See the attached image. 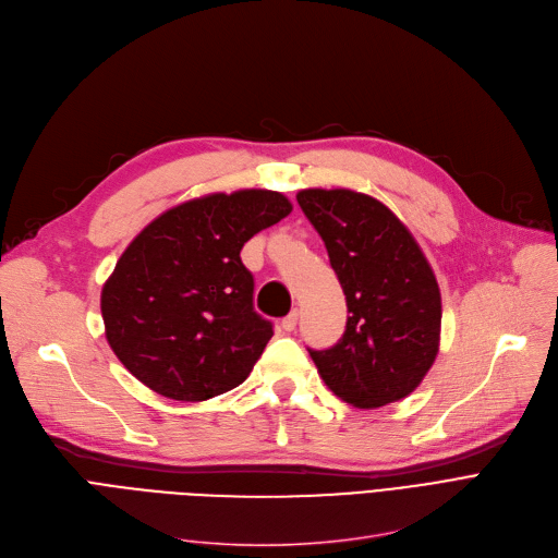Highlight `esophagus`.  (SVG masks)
<instances>
[{"mask_svg": "<svg viewBox=\"0 0 558 558\" xmlns=\"http://www.w3.org/2000/svg\"><path fill=\"white\" fill-rule=\"evenodd\" d=\"M296 324H299V310H291L284 318H282V330L284 332H294L296 330Z\"/></svg>", "mask_w": 558, "mask_h": 558, "instance_id": "34e87169", "label": "esophagus"}]
</instances>
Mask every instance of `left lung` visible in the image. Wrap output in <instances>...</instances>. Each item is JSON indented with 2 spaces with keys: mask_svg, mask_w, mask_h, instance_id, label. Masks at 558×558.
<instances>
[{
  "mask_svg": "<svg viewBox=\"0 0 558 558\" xmlns=\"http://www.w3.org/2000/svg\"><path fill=\"white\" fill-rule=\"evenodd\" d=\"M348 305L343 337L312 350L318 375L341 400L385 407L412 393L441 339V291L414 234L377 198L353 190H301Z\"/></svg>",
  "mask_w": 558,
  "mask_h": 558,
  "instance_id": "left-lung-1",
  "label": "left lung"
}]
</instances>
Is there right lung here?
<instances>
[{
	"mask_svg": "<svg viewBox=\"0 0 558 558\" xmlns=\"http://www.w3.org/2000/svg\"><path fill=\"white\" fill-rule=\"evenodd\" d=\"M289 213L280 192L240 190L154 219L101 289L117 360L171 400L201 402L240 387L274 337L271 320L253 310L255 284L240 251Z\"/></svg>",
	"mask_w": 558,
	"mask_h": 558,
	"instance_id": "1",
	"label": "right lung"
}]
</instances>
